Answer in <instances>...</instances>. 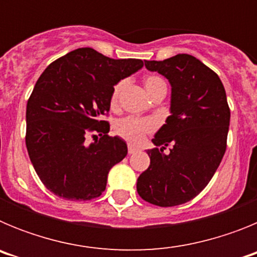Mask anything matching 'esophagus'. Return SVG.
<instances>
[{
	"label": "esophagus",
	"instance_id": "esophagus-1",
	"mask_svg": "<svg viewBox=\"0 0 257 257\" xmlns=\"http://www.w3.org/2000/svg\"><path fill=\"white\" fill-rule=\"evenodd\" d=\"M135 152H138V148H135L134 145H128V154H134Z\"/></svg>",
	"mask_w": 257,
	"mask_h": 257
}]
</instances>
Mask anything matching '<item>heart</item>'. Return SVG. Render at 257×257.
Returning <instances> with one entry per match:
<instances>
[{
  "label": "heart",
  "mask_w": 257,
  "mask_h": 257,
  "mask_svg": "<svg viewBox=\"0 0 257 257\" xmlns=\"http://www.w3.org/2000/svg\"><path fill=\"white\" fill-rule=\"evenodd\" d=\"M123 81L119 82L118 85L114 86L112 92V103L114 104L118 99V95L121 92L122 87H123ZM144 86L147 92L149 94V96L154 94V92L161 87H166V83L161 77L158 76H148L144 81ZM156 127L152 119H140V118L135 117H126L122 118L115 123L114 130L118 135L123 138L127 142L133 143V144H139L144 136L147 134L152 133Z\"/></svg>",
  "instance_id": "heart-1"
}]
</instances>
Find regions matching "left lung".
Segmentation results:
<instances>
[{
  "label": "left lung",
  "instance_id": "8db88e82",
  "mask_svg": "<svg viewBox=\"0 0 257 257\" xmlns=\"http://www.w3.org/2000/svg\"><path fill=\"white\" fill-rule=\"evenodd\" d=\"M145 68L169 79L171 114L152 139L151 165L136 189L152 205L172 207L198 196L216 172L226 149L230 110L219 76L194 56L145 60Z\"/></svg>",
  "mask_w": 257,
  "mask_h": 257
}]
</instances>
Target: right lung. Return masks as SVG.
I'll list each match as a JSON object with an SVG mask.
<instances>
[{
	"instance_id": "1",
	"label": "right lung",
	"mask_w": 257,
	"mask_h": 257,
	"mask_svg": "<svg viewBox=\"0 0 257 257\" xmlns=\"http://www.w3.org/2000/svg\"><path fill=\"white\" fill-rule=\"evenodd\" d=\"M140 59H110L91 47L68 52L49 65L27 104L26 144L45 187L69 201H90L105 190L109 170L127 154L119 136H109L112 92L142 69ZM90 132H99L91 143Z\"/></svg>"
}]
</instances>
